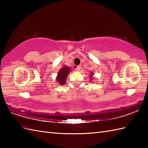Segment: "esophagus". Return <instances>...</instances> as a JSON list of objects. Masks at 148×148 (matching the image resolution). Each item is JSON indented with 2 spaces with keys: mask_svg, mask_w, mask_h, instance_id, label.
<instances>
[{
  "mask_svg": "<svg viewBox=\"0 0 148 148\" xmlns=\"http://www.w3.org/2000/svg\"><path fill=\"white\" fill-rule=\"evenodd\" d=\"M80 69H81V65H77L76 67V70L77 71H80Z\"/></svg>",
  "mask_w": 148,
  "mask_h": 148,
  "instance_id": "esophagus-1",
  "label": "esophagus"
}]
</instances>
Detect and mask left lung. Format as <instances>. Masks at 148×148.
<instances>
[{
    "mask_svg": "<svg viewBox=\"0 0 148 148\" xmlns=\"http://www.w3.org/2000/svg\"><path fill=\"white\" fill-rule=\"evenodd\" d=\"M93 74H93V72H92V73L91 74V76H90V79H91V80H92V79L93 78V77H92L93 76Z\"/></svg>",
    "mask_w": 148,
    "mask_h": 148,
    "instance_id": "1",
    "label": "left lung"
}]
</instances>
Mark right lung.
Returning <instances> with one entry per match:
<instances>
[{
  "label": "right lung",
  "mask_w": 148,
  "mask_h": 148,
  "mask_svg": "<svg viewBox=\"0 0 148 148\" xmlns=\"http://www.w3.org/2000/svg\"><path fill=\"white\" fill-rule=\"evenodd\" d=\"M70 71L71 69L68 66H64L58 72L57 77H56V81L60 85H64L65 84L66 79H67V76L69 72H70Z\"/></svg>",
  "instance_id": "obj_1"
}]
</instances>
